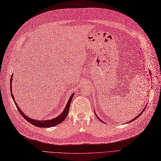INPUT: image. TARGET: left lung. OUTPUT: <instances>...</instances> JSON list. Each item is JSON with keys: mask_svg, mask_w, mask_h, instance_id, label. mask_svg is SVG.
I'll list each match as a JSON object with an SVG mask.
<instances>
[{"mask_svg": "<svg viewBox=\"0 0 161 161\" xmlns=\"http://www.w3.org/2000/svg\"><path fill=\"white\" fill-rule=\"evenodd\" d=\"M143 111H144V110H142V111H141V114H139V115L138 116H136V117H135V119H132V120H130V121H129V122H131V121H133L135 120V119H137V118H138V117H139V116H140V115H141V114H142V112H143ZM96 116H97V115H96ZM98 119H99L100 121H102V120H101V119H99V117H98Z\"/></svg>", "mask_w": 161, "mask_h": 161, "instance_id": "8db88e82", "label": "left lung"}]
</instances>
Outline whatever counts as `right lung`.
Instances as JSON below:
<instances>
[{"label":"right lung","mask_w":161,"mask_h":161,"mask_svg":"<svg viewBox=\"0 0 161 161\" xmlns=\"http://www.w3.org/2000/svg\"><path fill=\"white\" fill-rule=\"evenodd\" d=\"M13 75L12 74L11 77H13ZM12 80H13V77H12L11 80H10V90L12 89ZM12 90H11V96L12 98H13L14 104L16 105V107L17 108L18 110H19V113L21 114V115L25 119L28 121L29 123H31V124H32L33 125H35L36 127H52L53 126H56L57 125L61 123L62 122H63L64 121V119L65 118H66L67 115H68V113H69V106H70V103L71 100H72V98L74 97V93L71 95V97H69L68 103L65 105V108H64V110L62 111V114L58 115L57 117L54 118V119H52L50 120H36V119H32L28 117V116H26L24 113L22 111V110L20 109V108L19 106H18V104L16 103V102L14 101V96L13 94L12 93Z\"/></svg>","instance_id":"1"}]
</instances>
